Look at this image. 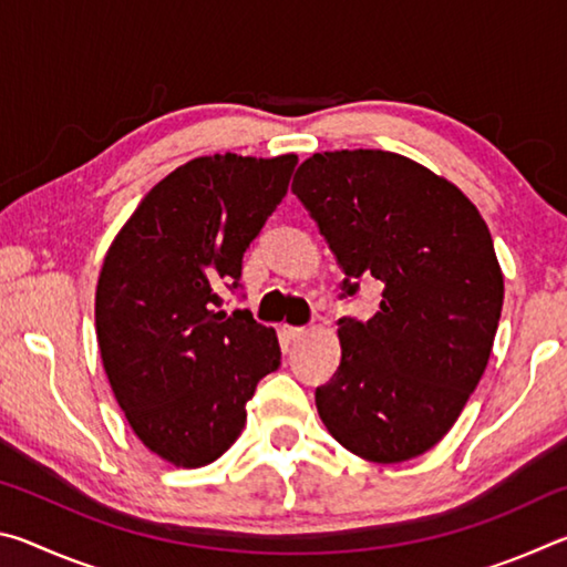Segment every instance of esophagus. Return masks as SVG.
Returning a JSON list of instances; mask_svg holds the SVG:
<instances>
[{
  "label": "esophagus",
  "mask_w": 567,
  "mask_h": 567,
  "mask_svg": "<svg viewBox=\"0 0 567 567\" xmlns=\"http://www.w3.org/2000/svg\"><path fill=\"white\" fill-rule=\"evenodd\" d=\"M282 334L287 340H300L302 334H305V328H292V324H282Z\"/></svg>",
  "instance_id": "34e87169"
}]
</instances>
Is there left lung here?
Masks as SVG:
<instances>
[{
  "label": "left lung",
  "instance_id": "left-lung-1",
  "mask_svg": "<svg viewBox=\"0 0 567 567\" xmlns=\"http://www.w3.org/2000/svg\"><path fill=\"white\" fill-rule=\"evenodd\" d=\"M292 192L338 257L340 297L382 285L368 322L338 320L340 368L315 390L324 427L372 463L427 453L491 360L503 310L491 229L455 185L395 152L312 155Z\"/></svg>",
  "mask_w": 567,
  "mask_h": 567
}]
</instances>
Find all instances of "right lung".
Segmentation results:
<instances>
[{
  "label": "right lung",
  "mask_w": 567,
  "mask_h": 567,
  "mask_svg": "<svg viewBox=\"0 0 567 567\" xmlns=\"http://www.w3.org/2000/svg\"><path fill=\"white\" fill-rule=\"evenodd\" d=\"M297 157H197L152 187L104 257L94 320L114 398L152 453L213 463L243 433L257 382L280 368L272 328L227 315L243 257L287 195Z\"/></svg>",
  "instance_id": "right-lung-1"
}]
</instances>
